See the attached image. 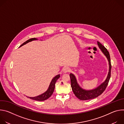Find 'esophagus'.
<instances>
[{
    "label": "esophagus",
    "mask_w": 124,
    "mask_h": 124,
    "mask_svg": "<svg viewBox=\"0 0 124 124\" xmlns=\"http://www.w3.org/2000/svg\"><path fill=\"white\" fill-rule=\"evenodd\" d=\"M70 70V69L68 67H66L64 68V69L63 70V72L64 73H66L67 72H69Z\"/></svg>",
    "instance_id": "obj_1"
}]
</instances>
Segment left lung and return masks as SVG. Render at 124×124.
Masks as SVG:
<instances>
[{"label":"left lung","instance_id":"left-lung-1","mask_svg":"<svg viewBox=\"0 0 124 124\" xmlns=\"http://www.w3.org/2000/svg\"><path fill=\"white\" fill-rule=\"evenodd\" d=\"M97 44L99 48L103 53V54L107 57L108 61V73L105 80L99 86L91 90H85L83 89L78 83L76 76L73 74L70 73V83H71L72 90L75 96L80 100L85 101L91 100L96 98L101 95L105 90L106 88H107L110 78L111 65L109 54L107 49L103 45H102L99 42H97Z\"/></svg>","mask_w":124,"mask_h":124}]
</instances>
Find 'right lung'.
I'll return each instance as SVG.
<instances>
[{
    "instance_id": "add662e5",
    "label": "right lung",
    "mask_w": 124,
    "mask_h": 124,
    "mask_svg": "<svg viewBox=\"0 0 124 124\" xmlns=\"http://www.w3.org/2000/svg\"><path fill=\"white\" fill-rule=\"evenodd\" d=\"M38 40V39L35 38L30 39L28 40L27 41H26V42H25L24 43H23L21 46H20L19 47L22 46H23L26 44L27 43H28L30 42H31V41H34V40ZM60 75L58 74L53 78L50 83V84L48 86V89H47V90L46 92H45L43 94H42L39 96H37L36 97H27V96H26V97L31 99L36 100V101H43L47 100L52 95L53 93H54V88H55V83H56L57 80L60 78Z\"/></svg>"
}]
</instances>
